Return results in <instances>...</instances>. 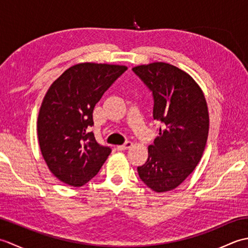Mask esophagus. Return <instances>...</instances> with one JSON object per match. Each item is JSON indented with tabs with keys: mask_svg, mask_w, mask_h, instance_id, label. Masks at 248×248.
<instances>
[{
	"mask_svg": "<svg viewBox=\"0 0 248 248\" xmlns=\"http://www.w3.org/2000/svg\"><path fill=\"white\" fill-rule=\"evenodd\" d=\"M132 146H133L132 141H125V143H124V145L117 146V149H118V150H127V149L131 148V147H132Z\"/></svg>",
	"mask_w": 248,
	"mask_h": 248,
	"instance_id": "1",
	"label": "esophagus"
}]
</instances>
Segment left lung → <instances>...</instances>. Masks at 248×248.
I'll return each mask as SVG.
<instances>
[{"label": "left lung", "mask_w": 248, "mask_h": 248, "mask_svg": "<svg viewBox=\"0 0 248 248\" xmlns=\"http://www.w3.org/2000/svg\"><path fill=\"white\" fill-rule=\"evenodd\" d=\"M154 94V119L162 129L140 178L156 193L178 187L202 160L209 134V110L202 89L180 68L155 62L133 68Z\"/></svg>", "instance_id": "8db88e82"}]
</instances>
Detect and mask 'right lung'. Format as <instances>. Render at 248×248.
Masks as SVG:
<instances>
[{
  "label": "right lung",
  "instance_id": "right-lung-1",
  "mask_svg": "<svg viewBox=\"0 0 248 248\" xmlns=\"http://www.w3.org/2000/svg\"><path fill=\"white\" fill-rule=\"evenodd\" d=\"M127 66L81 62L51 84L37 119L41 155L51 172L68 186L80 187L97 175L110 154L88 128L93 110Z\"/></svg>",
  "mask_w": 248,
  "mask_h": 248
}]
</instances>
